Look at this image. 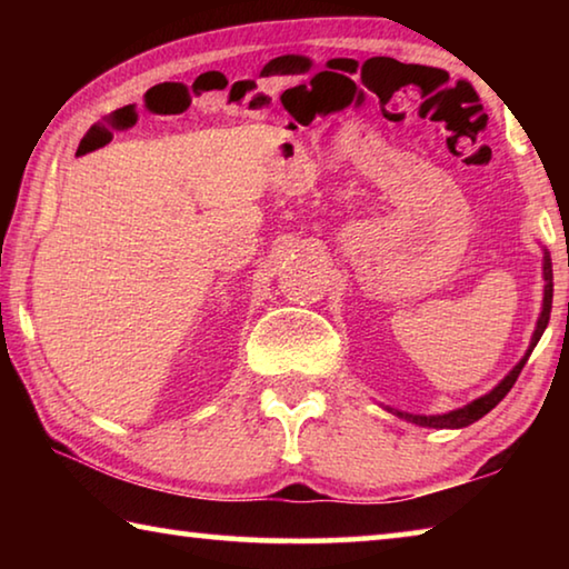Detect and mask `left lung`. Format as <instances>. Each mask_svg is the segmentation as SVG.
<instances>
[{
  "mask_svg": "<svg viewBox=\"0 0 569 569\" xmlns=\"http://www.w3.org/2000/svg\"><path fill=\"white\" fill-rule=\"evenodd\" d=\"M550 311H552V261L550 256L545 253V306H542V313H539V321H537V329H535V336H532V343H529V351L525 353V359L519 361L512 371L507 373V377L502 379V383L499 387H495L489 393H485V397L467 403V407L461 409H455L449 413H437V417H419V413H401L397 411L401 419H407L411 423H419V427H431V429H461V427H469V423H475L477 419L485 417V413L492 411L499 401H502L509 389L515 387V381L519 373H522L525 363L529 359V353H532V349L539 341V336L545 333L547 323H550Z\"/></svg>",
  "mask_w": 569,
  "mask_h": 569,
  "instance_id": "obj_1",
  "label": "left lung"
}]
</instances>
